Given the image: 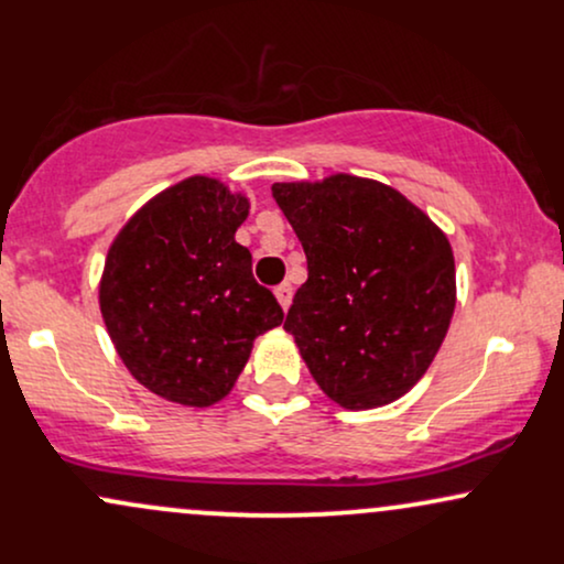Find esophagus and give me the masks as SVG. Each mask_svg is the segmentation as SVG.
<instances>
[{"instance_id":"34e87169","label":"esophagus","mask_w":564,"mask_h":564,"mask_svg":"<svg viewBox=\"0 0 564 564\" xmlns=\"http://www.w3.org/2000/svg\"><path fill=\"white\" fill-rule=\"evenodd\" d=\"M291 294H294V289H291V283H289V281H283L281 286H275V300L281 302V307H283V310H289V304H291Z\"/></svg>"}]
</instances>
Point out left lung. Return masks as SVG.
<instances>
[{
    "label": "left lung",
    "mask_w": 564,
    "mask_h": 564,
    "mask_svg": "<svg viewBox=\"0 0 564 564\" xmlns=\"http://www.w3.org/2000/svg\"><path fill=\"white\" fill-rule=\"evenodd\" d=\"M307 281L283 328L347 411L392 403L424 377L456 307L445 232L394 187L355 174L275 183Z\"/></svg>",
    "instance_id": "obj_1"
}]
</instances>
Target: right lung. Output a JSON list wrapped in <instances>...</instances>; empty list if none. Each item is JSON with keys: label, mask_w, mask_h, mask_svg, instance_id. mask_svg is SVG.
Segmentation results:
<instances>
[{"label": "right lung", "mask_w": 564, "mask_h": 564, "mask_svg": "<svg viewBox=\"0 0 564 564\" xmlns=\"http://www.w3.org/2000/svg\"><path fill=\"white\" fill-rule=\"evenodd\" d=\"M246 217L243 193L193 174L142 204L108 249L97 289L108 336L127 371L170 403H219L257 336L281 326V304L236 241Z\"/></svg>", "instance_id": "obj_1"}]
</instances>
